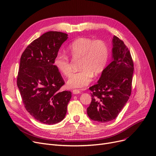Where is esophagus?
Instances as JSON below:
<instances>
[{
	"label": "esophagus",
	"mask_w": 156,
	"mask_h": 156,
	"mask_svg": "<svg viewBox=\"0 0 156 156\" xmlns=\"http://www.w3.org/2000/svg\"><path fill=\"white\" fill-rule=\"evenodd\" d=\"M72 92H73V94H80L81 91L80 90H78V89H73Z\"/></svg>",
	"instance_id": "34e87169"
}]
</instances>
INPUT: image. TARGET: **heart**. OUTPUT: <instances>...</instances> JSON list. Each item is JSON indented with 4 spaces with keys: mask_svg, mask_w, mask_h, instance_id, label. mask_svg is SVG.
Wrapping results in <instances>:
<instances>
[{
    "mask_svg": "<svg viewBox=\"0 0 156 156\" xmlns=\"http://www.w3.org/2000/svg\"><path fill=\"white\" fill-rule=\"evenodd\" d=\"M67 51L73 58H80V71L71 74L67 82L69 88L82 89L89 85L93 76L102 73L109 59L110 49L103 39L94 40L88 37H80L67 47ZM54 66L65 76H69L72 67L69 57L58 53L54 59Z\"/></svg>",
    "mask_w": 156,
    "mask_h": 156,
    "instance_id": "obj_1",
    "label": "heart"
}]
</instances>
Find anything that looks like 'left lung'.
Here are the masks:
<instances>
[{
    "mask_svg": "<svg viewBox=\"0 0 156 156\" xmlns=\"http://www.w3.org/2000/svg\"><path fill=\"white\" fill-rule=\"evenodd\" d=\"M113 46V61L102 72L98 83L89 88L92 101L87 115L101 123L115 119L131 94L134 63L130 51L115 36Z\"/></svg>",
    "mask_w": 156,
    "mask_h": 156,
    "instance_id": "left-lung-1",
    "label": "left lung"
}]
</instances>
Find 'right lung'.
Instances as JSON below:
<instances>
[{
    "instance_id": "add662e5",
    "label": "right lung",
    "mask_w": 156,
    "mask_h": 156,
    "mask_svg": "<svg viewBox=\"0 0 156 156\" xmlns=\"http://www.w3.org/2000/svg\"><path fill=\"white\" fill-rule=\"evenodd\" d=\"M67 37L61 32H47L29 44L20 58L17 85L23 103L27 111L43 124L62 120L71 98L70 91H59L65 82L53 64Z\"/></svg>"
}]
</instances>
